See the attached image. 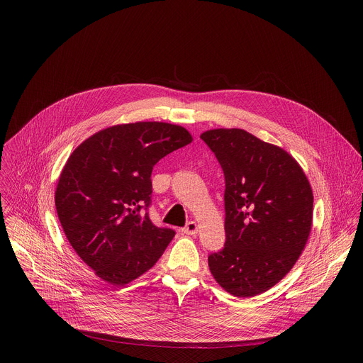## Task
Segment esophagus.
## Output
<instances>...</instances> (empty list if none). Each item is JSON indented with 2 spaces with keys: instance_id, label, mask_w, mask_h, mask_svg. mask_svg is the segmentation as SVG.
<instances>
[{
  "instance_id": "esophagus-1",
  "label": "esophagus",
  "mask_w": 363,
  "mask_h": 363,
  "mask_svg": "<svg viewBox=\"0 0 363 363\" xmlns=\"http://www.w3.org/2000/svg\"><path fill=\"white\" fill-rule=\"evenodd\" d=\"M182 233L184 234H188V235H195L198 233V224L195 221H189L184 228H182Z\"/></svg>"
}]
</instances>
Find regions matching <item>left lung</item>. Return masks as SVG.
Masks as SVG:
<instances>
[{"mask_svg":"<svg viewBox=\"0 0 363 363\" xmlns=\"http://www.w3.org/2000/svg\"><path fill=\"white\" fill-rule=\"evenodd\" d=\"M224 178L225 244L208 255L217 283L237 297L277 284L296 264L313 218V192L284 149L242 129L201 135Z\"/></svg>","mask_w":363,"mask_h":363,"instance_id":"left-lung-1","label":"left lung"}]
</instances>
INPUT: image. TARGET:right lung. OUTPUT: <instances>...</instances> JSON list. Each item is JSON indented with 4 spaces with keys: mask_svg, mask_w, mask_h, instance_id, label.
I'll use <instances>...</instances> for the list:
<instances>
[{
    "mask_svg": "<svg viewBox=\"0 0 363 363\" xmlns=\"http://www.w3.org/2000/svg\"><path fill=\"white\" fill-rule=\"evenodd\" d=\"M191 142L182 126L136 122L103 129L70 155L56 210L69 242L101 280L125 286L160 260L175 231L149 218L150 174Z\"/></svg>",
    "mask_w": 363,
    "mask_h": 363,
    "instance_id": "1",
    "label": "right lung"
}]
</instances>
